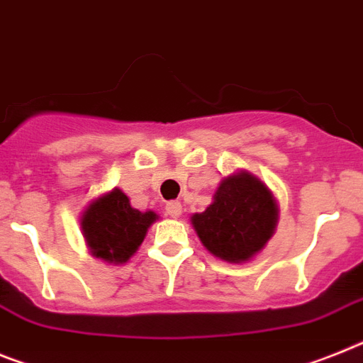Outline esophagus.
<instances>
[{"mask_svg":"<svg viewBox=\"0 0 363 363\" xmlns=\"http://www.w3.org/2000/svg\"><path fill=\"white\" fill-rule=\"evenodd\" d=\"M165 211H167V215L172 216V218H179V215H182V203H179V202H169L165 206Z\"/></svg>","mask_w":363,"mask_h":363,"instance_id":"34e87169","label":"esophagus"}]
</instances>
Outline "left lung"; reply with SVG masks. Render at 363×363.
Returning a JSON list of instances; mask_svg holds the SVG:
<instances>
[{
    "label": "left lung",
    "mask_w": 363,
    "mask_h": 363,
    "mask_svg": "<svg viewBox=\"0 0 363 363\" xmlns=\"http://www.w3.org/2000/svg\"><path fill=\"white\" fill-rule=\"evenodd\" d=\"M279 206L270 187L247 170L224 176L203 213L191 224L207 252L231 264L252 261L275 233Z\"/></svg>",
    "instance_id": "obj_1"
}]
</instances>
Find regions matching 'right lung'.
Here are the masks:
<instances>
[{
    "instance_id": "add662e5",
    "label": "right lung",
    "mask_w": 363,
    "mask_h": 363,
    "mask_svg": "<svg viewBox=\"0 0 363 363\" xmlns=\"http://www.w3.org/2000/svg\"><path fill=\"white\" fill-rule=\"evenodd\" d=\"M160 216L139 211L121 189L93 198L80 215V229L86 246L95 259L108 264H125L139 250L147 231Z\"/></svg>"
}]
</instances>
